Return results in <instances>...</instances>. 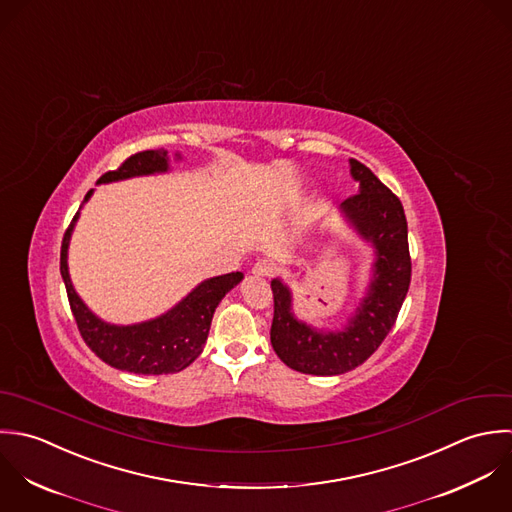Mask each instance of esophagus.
<instances>
[{
    "label": "esophagus",
    "instance_id": "34e87169",
    "mask_svg": "<svg viewBox=\"0 0 512 512\" xmlns=\"http://www.w3.org/2000/svg\"><path fill=\"white\" fill-rule=\"evenodd\" d=\"M252 274L256 278H270V276L276 274V264L270 262V260H258L252 268Z\"/></svg>",
    "mask_w": 512,
    "mask_h": 512
}]
</instances>
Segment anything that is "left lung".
Returning <instances> with one entry per match:
<instances>
[{"label":"left lung","mask_w":512,"mask_h":512,"mask_svg":"<svg viewBox=\"0 0 512 512\" xmlns=\"http://www.w3.org/2000/svg\"><path fill=\"white\" fill-rule=\"evenodd\" d=\"M359 192L341 202L345 216L377 250L375 274L367 298L349 326L338 334H320L292 316V298L280 280H272V347L292 369L310 375H340L361 365L391 332L411 282L407 220L401 200L365 165L351 159Z\"/></svg>","instance_id":"left-lung-1"}]
</instances>
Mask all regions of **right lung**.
<instances>
[{
  "label": "right lung",
  "instance_id": "add662e5",
  "mask_svg": "<svg viewBox=\"0 0 512 512\" xmlns=\"http://www.w3.org/2000/svg\"><path fill=\"white\" fill-rule=\"evenodd\" d=\"M167 169L169 157L165 149L141 151L131 155L119 169L105 172L99 182L153 174ZM91 192L93 190L85 194V200L91 196ZM77 216L79 212L73 216L61 242V276L83 341L105 363L131 373L163 375L188 367L204 349L216 306L226 296V292L242 280V274L232 272L202 282L178 306H174L171 312L157 320L137 326H109L87 310L69 280L67 246Z\"/></svg>",
  "mask_w": 512,
  "mask_h": 512
}]
</instances>
